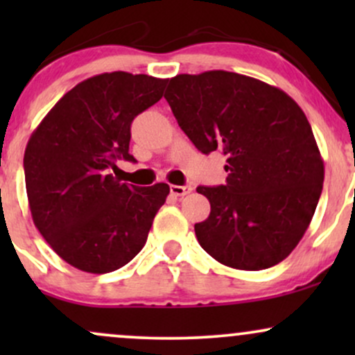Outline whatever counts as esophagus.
I'll return each mask as SVG.
<instances>
[{
    "instance_id": "obj_1",
    "label": "esophagus",
    "mask_w": 355,
    "mask_h": 355,
    "mask_svg": "<svg viewBox=\"0 0 355 355\" xmlns=\"http://www.w3.org/2000/svg\"><path fill=\"white\" fill-rule=\"evenodd\" d=\"M170 191L175 197H183V195H189L191 191L190 185H172L170 187Z\"/></svg>"
}]
</instances>
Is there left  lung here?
<instances>
[{"label": "left lung", "mask_w": 355, "mask_h": 355, "mask_svg": "<svg viewBox=\"0 0 355 355\" xmlns=\"http://www.w3.org/2000/svg\"><path fill=\"white\" fill-rule=\"evenodd\" d=\"M165 100L202 153L227 157L225 185L198 187L209 218L195 223L203 250L223 266L263 270L291 255L311 225L324 160L311 123L287 93L252 76L177 75Z\"/></svg>", "instance_id": "left-lung-1"}]
</instances>
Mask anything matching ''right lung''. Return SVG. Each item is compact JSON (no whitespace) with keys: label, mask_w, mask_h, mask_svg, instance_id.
Wrapping results in <instances>:
<instances>
[{"label":"right lung","mask_w":355,"mask_h":355,"mask_svg":"<svg viewBox=\"0 0 355 355\" xmlns=\"http://www.w3.org/2000/svg\"><path fill=\"white\" fill-rule=\"evenodd\" d=\"M166 80L126 71L81 81L36 126L24 180L36 229L64 262L89 274L126 266L141 250L170 187L113 177L130 155V126L164 95Z\"/></svg>","instance_id":"add662e5"}]
</instances>
